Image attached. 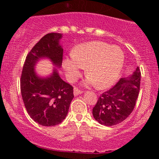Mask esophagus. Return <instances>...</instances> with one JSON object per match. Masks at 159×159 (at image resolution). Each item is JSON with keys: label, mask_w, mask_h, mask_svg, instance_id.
Returning <instances> with one entry per match:
<instances>
[{"label": "esophagus", "mask_w": 159, "mask_h": 159, "mask_svg": "<svg viewBox=\"0 0 159 159\" xmlns=\"http://www.w3.org/2000/svg\"><path fill=\"white\" fill-rule=\"evenodd\" d=\"M73 93H74V96H78V95H80V94L82 93V91L79 90H78V89H77V88H75V89H74Z\"/></svg>", "instance_id": "obj_1"}]
</instances>
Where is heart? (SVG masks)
I'll list each match as a JSON object with an SVG mask.
<instances>
[{
	"mask_svg": "<svg viewBox=\"0 0 159 159\" xmlns=\"http://www.w3.org/2000/svg\"><path fill=\"white\" fill-rule=\"evenodd\" d=\"M125 55L118 46L101 41L81 43L74 49L72 54L66 58L63 66L69 81H74L86 69L88 75L85 85H96L104 90L117 81L123 70Z\"/></svg>",
	"mask_w": 159,
	"mask_h": 159,
	"instance_id": "1",
	"label": "heart"
}]
</instances>
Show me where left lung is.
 Listing matches in <instances>:
<instances>
[{"label":"left lung","mask_w":159,"mask_h":159,"mask_svg":"<svg viewBox=\"0 0 159 159\" xmlns=\"http://www.w3.org/2000/svg\"><path fill=\"white\" fill-rule=\"evenodd\" d=\"M140 71L138 67L129 77L121 78L111 90L98 98L93 116L106 126L117 125L125 120L135 106L140 90Z\"/></svg>","instance_id":"obj_1"}]
</instances>
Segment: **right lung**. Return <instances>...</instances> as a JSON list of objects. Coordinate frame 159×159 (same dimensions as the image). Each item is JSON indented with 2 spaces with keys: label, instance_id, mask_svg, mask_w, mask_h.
I'll list each match as a JSON object with an SVG mask.
<instances>
[{
  "label": "right lung",
  "instance_id": "1",
  "mask_svg": "<svg viewBox=\"0 0 159 159\" xmlns=\"http://www.w3.org/2000/svg\"><path fill=\"white\" fill-rule=\"evenodd\" d=\"M63 34L51 33L43 36L27 54L21 77V93L26 110L34 121L43 126H54L65 120L74 98L73 87L63 81L58 69L62 66ZM49 59L55 67L46 76L36 72L41 59Z\"/></svg>",
  "mask_w": 159,
  "mask_h": 159
}]
</instances>
